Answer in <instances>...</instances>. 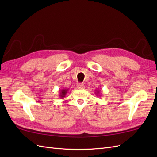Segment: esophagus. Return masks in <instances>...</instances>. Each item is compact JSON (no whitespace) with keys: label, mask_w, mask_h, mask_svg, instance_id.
<instances>
[{"label":"esophagus","mask_w":157,"mask_h":157,"mask_svg":"<svg viewBox=\"0 0 157 157\" xmlns=\"http://www.w3.org/2000/svg\"><path fill=\"white\" fill-rule=\"evenodd\" d=\"M77 86L78 89H83L84 88V85L82 83H78L77 84Z\"/></svg>","instance_id":"1"}]
</instances>
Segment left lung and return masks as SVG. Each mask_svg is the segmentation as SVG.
<instances>
[{
	"mask_svg": "<svg viewBox=\"0 0 157 157\" xmlns=\"http://www.w3.org/2000/svg\"><path fill=\"white\" fill-rule=\"evenodd\" d=\"M96 92H95V94H96V95L97 96H101V92H99V90H96V91H95Z\"/></svg>",
	"mask_w": 157,
	"mask_h": 157,
	"instance_id": "obj_1",
	"label": "left lung"
}]
</instances>
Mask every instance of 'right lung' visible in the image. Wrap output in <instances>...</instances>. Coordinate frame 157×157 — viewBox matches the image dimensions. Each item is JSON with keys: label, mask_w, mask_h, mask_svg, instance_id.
<instances>
[{"label": "right lung", "mask_w": 157, "mask_h": 157, "mask_svg": "<svg viewBox=\"0 0 157 157\" xmlns=\"http://www.w3.org/2000/svg\"><path fill=\"white\" fill-rule=\"evenodd\" d=\"M68 91H69V89H67V88H63V89L60 90H59V98L61 99H63L64 97L66 96V94H67Z\"/></svg>", "instance_id": "right-lung-1"}]
</instances>
